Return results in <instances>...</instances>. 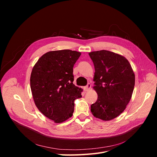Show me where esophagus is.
I'll return each instance as SVG.
<instances>
[{
    "label": "esophagus",
    "instance_id": "esophagus-1",
    "mask_svg": "<svg viewBox=\"0 0 157 157\" xmlns=\"http://www.w3.org/2000/svg\"><path fill=\"white\" fill-rule=\"evenodd\" d=\"M90 88H91V84H90V83H88V84H87V86L84 87V91H86V92H88L89 90H90Z\"/></svg>",
    "mask_w": 157,
    "mask_h": 157
}]
</instances>
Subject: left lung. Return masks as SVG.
<instances>
[{
    "mask_svg": "<svg viewBox=\"0 0 157 157\" xmlns=\"http://www.w3.org/2000/svg\"><path fill=\"white\" fill-rule=\"evenodd\" d=\"M95 68L93 87L98 99L91 105L92 115L107 121L119 116L130 101L135 75L124 56L108 50L90 52Z\"/></svg>",
    "mask_w": 157,
    "mask_h": 157,
    "instance_id": "left-lung-1",
    "label": "left lung"
}]
</instances>
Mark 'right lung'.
Segmentation results:
<instances>
[{"instance_id":"add662e5","label":"right lung","mask_w":157,"mask_h":157,"mask_svg":"<svg viewBox=\"0 0 157 157\" xmlns=\"http://www.w3.org/2000/svg\"><path fill=\"white\" fill-rule=\"evenodd\" d=\"M80 55L70 50L50 51L42 55L32 69L33 100L38 109L56 123L72 117L74 101L82 97V88L73 83V68Z\"/></svg>"}]
</instances>
